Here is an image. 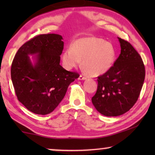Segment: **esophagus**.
<instances>
[{
	"instance_id": "esophagus-1",
	"label": "esophagus",
	"mask_w": 155,
	"mask_h": 155,
	"mask_svg": "<svg viewBox=\"0 0 155 155\" xmlns=\"http://www.w3.org/2000/svg\"><path fill=\"white\" fill-rule=\"evenodd\" d=\"M86 79H87V78L85 77V76L82 75H80L79 76V78H78V80H86Z\"/></svg>"
}]
</instances>
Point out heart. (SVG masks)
Listing matches in <instances>:
<instances>
[{"instance_id":"1","label":"heart","mask_w":155,"mask_h":155,"mask_svg":"<svg viewBox=\"0 0 155 155\" xmlns=\"http://www.w3.org/2000/svg\"><path fill=\"white\" fill-rule=\"evenodd\" d=\"M116 50L113 44L101 38L90 37L76 39L72 48L63 51L61 59L64 68L71 70L82 65L92 76L103 75L113 66Z\"/></svg>"}]
</instances>
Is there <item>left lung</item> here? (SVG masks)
Masks as SVG:
<instances>
[{
  "instance_id": "obj_1",
  "label": "left lung",
  "mask_w": 155,
  "mask_h": 155,
  "mask_svg": "<svg viewBox=\"0 0 155 155\" xmlns=\"http://www.w3.org/2000/svg\"><path fill=\"white\" fill-rule=\"evenodd\" d=\"M118 39L120 54L109 71L97 78V90L92 98L95 109L106 116L128 111L136 103L145 80L141 56L128 41Z\"/></svg>"
}]
</instances>
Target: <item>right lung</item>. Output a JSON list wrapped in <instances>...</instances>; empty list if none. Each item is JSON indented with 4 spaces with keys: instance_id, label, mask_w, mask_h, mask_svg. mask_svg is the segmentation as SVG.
Instances as JSON below:
<instances>
[{
    "instance_id": "obj_1",
    "label": "right lung",
    "mask_w": 155,
    "mask_h": 155,
    "mask_svg": "<svg viewBox=\"0 0 155 155\" xmlns=\"http://www.w3.org/2000/svg\"><path fill=\"white\" fill-rule=\"evenodd\" d=\"M62 36H36L19 48L11 65V79L18 100L36 114L52 112L62 101L69 84L79 78L60 65ZM29 54H36L34 64Z\"/></svg>"
}]
</instances>
